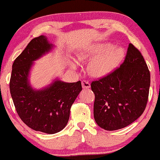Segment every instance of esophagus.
Masks as SVG:
<instances>
[{
  "instance_id": "1",
  "label": "esophagus",
  "mask_w": 160,
  "mask_h": 160,
  "mask_svg": "<svg viewBox=\"0 0 160 160\" xmlns=\"http://www.w3.org/2000/svg\"><path fill=\"white\" fill-rule=\"evenodd\" d=\"M82 88L84 89H89L90 88V84L88 82H87V81H82Z\"/></svg>"
}]
</instances>
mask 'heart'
Here are the masks:
<instances>
[{"mask_svg":"<svg viewBox=\"0 0 160 160\" xmlns=\"http://www.w3.org/2000/svg\"><path fill=\"white\" fill-rule=\"evenodd\" d=\"M125 57V49L119 45H112L111 42L92 43L81 49L77 54L78 61L84 62L91 59L88 70L95 77H103L111 73L118 68ZM78 62L74 58L70 61V67L75 69Z\"/></svg>","mask_w":160,"mask_h":160,"instance_id":"1","label":"heart"}]
</instances>
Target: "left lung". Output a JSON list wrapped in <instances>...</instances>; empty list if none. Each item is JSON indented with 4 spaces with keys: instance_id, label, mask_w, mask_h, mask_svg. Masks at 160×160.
I'll use <instances>...</instances> for the list:
<instances>
[{
    "instance_id": "left-lung-1",
    "label": "left lung",
    "mask_w": 160,
    "mask_h": 160,
    "mask_svg": "<svg viewBox=\"0 0 160 160\" xmlns=\"http://www.w3.org/2000/svg\"><path fill=\"white\" fill-rule=\"evenodd\" d=\"M150 82L143 57L129 43L121 67L91 84L96 123L103 129L114 131L135 121L146 109Z\"/></svg>"
}]
</instances>
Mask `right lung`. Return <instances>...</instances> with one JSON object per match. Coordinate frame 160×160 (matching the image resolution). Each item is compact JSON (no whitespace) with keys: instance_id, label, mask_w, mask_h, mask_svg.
<instances>
[{"instance_id":"obj_1","label":"right lung","mask_w":160,"mask_h":160,"mask_svg":"<svg viewBox=\"0 0 160 160\" xmlns=\"http://www.w3.org/2000/svg\"><path fill=\"white\" fill-rule=\"evenodd\" d=\"M56 46L41 35L34 38L12 65L9 88L16 111L28 127L46 134H55L65 127L70 108L82 90L80 81L68 83L55 78L41 89L33 88L30 73L34 62Z\"/></svg>"}]
</instances>
